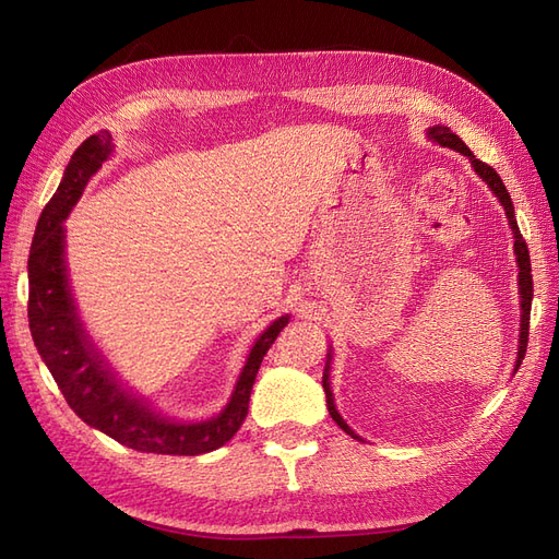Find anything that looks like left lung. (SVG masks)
I'll list each match as a JSON object with an SVG mask.
<instances>
[{"label":"left lung","mask_w":559,"mask_h":559,"mask_svg":"<svg viewBox=\"0 0 559 559\" xmlns=\"http://www.w3.org/2000/svg\"><path fill=\"white\" fill-rule=\"evenodd\" d=\"M427 134L429 138L433 140V142H438L441 146H448V148H454V151H460V154H464L468 160H471V165H473V170H476V175L489 186V189H492V193L499 198V202L503 205V210H506V216H509V226H511V230H513V238H515V257H518V267H520V273H518V284H520V345H518V361H515V370L520 368V364H522V359H524V352H527V341H530V312H532V298H534V282H532V263H530V249H527V242L522 240V233H520V228H518V222H515V210H513V202H511V195H509V191H506V186H503V181H501V177L497 175V170L495 167H489L487 163H483V160H478L476 156H473V151L456 138V134L450 130V128H445V126H433V128H429L427 130ZM331 364V352H329V361H326V368H324V392H326V405H329V415L333 417V421L337 427H341L345 433H349V436H354V438H359L357 433H354L349 427H347V421L341 417V413L335 411V403H333V392H331V384H329V366ZM361 441V438H359Z\"/></svg>","instance_id":"1"}]
</instances>
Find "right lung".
<instances>
[{
  "label": "right lung",
  "mask_w": 559,
  "mask_h": 559,
  "mask_svg": "<svg viewBox=\"0 0 559 559\" xmlns=\"http://www.w3.org/2000/svg\"><path fill=\"white\" fill-rule=\"evenodd\" d=\"M111 151L114 144L107 130L91 134L74 151L58 191L39 216L27 259V319L32 341H35L50 376L58 382L64 401L86 425L140 452L205 454L228 443L242 427L261 361L280 331L289 324V314L275 319L259 335L228 405L207 421L167 419L151 408L142 396L123 389L109 364H105L103 354L91 343L76 314L70 280H67L62 226L86 189L88 179L103 167Z\"/></svg>",
  "instance_id": "obj_1"
}]
</instances>
